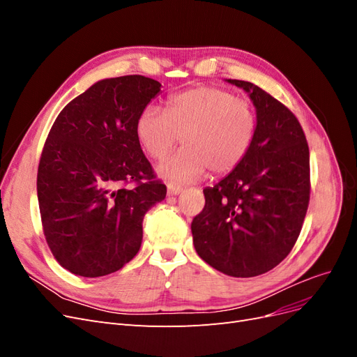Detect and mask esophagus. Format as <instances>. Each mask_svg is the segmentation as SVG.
Wrapping results in <instances>:
<instances>
[{
    "label": "esophagus",
    "mask_w": 357,
    "mask_h": 357,
    "mask_svg": "<svg viewBox=\"0 0 357 357\" xmlns=\"http://www.w3.org/2000/svg\"><path fill=\"white\" fill-rule=\"evenodd\" d=\"M183 190V188L181 186H177V185H174V183H169V185L167 186V193L169 197H172V195H178V193Z\"/></svg>",
    "instance_id": "1"
}]
</instances>
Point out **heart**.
<instances>
[{
  "label": "heart",
  "instance_id": "heart-1",
  "mask_svg": "<svg viewBox=\"0 0 357 357\" xmlns=\"http://www.w3.org/2000/svg\"><path fill=\"white\" fill-rule=\"evenodd\" d=\"M257 131L252 104L235 93L198 86L169 96L165 113L147 105L139 113L135 134L147 158L162 160L178 142L183 147L158 168L177 183L193 181L208 171L223 176L250 152Z\"/></svg>",
  "mask_w": 357,
  "mask_h": 357
}]
</instances>
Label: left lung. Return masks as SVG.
I'll return each mask as SVG.
<instances>
[{
  "label": "left lung",
  "mask_w": 357,
  "mask_h": 357,
  "mask_svg": "<svg viewBox=\"0 0 357 357\" xmlns=\"http://www.w3.org/2000/svg\"><path fill=\"white\" fill-rule=\"evenodd\" d=\"M250 93L257 131L250 152L229 176L204 189L192 220L195 250L231 277H256L294 248L310 202V150L296 116L264 89L228 80Z\"/></svg>",
  "instance_id": "1"
}]
</instances>
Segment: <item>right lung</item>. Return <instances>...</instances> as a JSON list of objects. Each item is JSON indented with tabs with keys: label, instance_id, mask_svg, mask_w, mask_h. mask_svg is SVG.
I'll return each mask as SVG.
<instances>
[{
	"label": "right lung",
	"instance_id": "obj_1",
	"mask_svg": "<svg viewBox=\"0 0 357 357\" xmlns=\"http://www.w3.org/2000/svg\"><path fill=\"white\" fill-rule=\"evenodd\" d=\"M159 91L138 74L101 80L50 128L37 172L41 225L52 255L75 275L123 268L142 245L144 214L167 195L135 134Z\"/></svg>",
	"mask_w": 357,
	"mask_h": 357
}]
</instances>
